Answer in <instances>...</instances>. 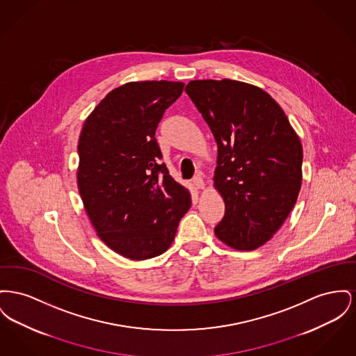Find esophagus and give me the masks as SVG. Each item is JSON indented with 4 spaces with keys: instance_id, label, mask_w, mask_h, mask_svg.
I'll return each mask as SVG.
<instances>
[{
    "instance_id": "esophagus-1",
    "label": "esophagus",
    "mask_w": 356,
    "mask_h": 356,
    "mask_svg": "<svg viewBox=\"0 0 356 356\" xmlns=\"http://www.w3.org/2000/svg\"><path fill=\"white\" fill-rule=\"evenodd\" d=\"M192 184L196 189H204L206 184H204V180L200 177V176H196L193 180H192Z\"/></svg>"
}]
</instances>
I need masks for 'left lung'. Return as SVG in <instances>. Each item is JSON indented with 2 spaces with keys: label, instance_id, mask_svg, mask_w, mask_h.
<instances>
[{
  "label": "left lung",
  "instance_id": "left-lung-1",
  "mask_svg": "<svg viewBox=\"0 0 356 356\" xmlns=\"http://www.w3.org/2000/svg\"><path fill=\"white\" fill-rule=\"evenodd\" d=\"M186 91L218 144L212 180L226 212L213 232L234 250H255L296 204L302 180L300 137L261 87L203 79L191 81Z\"/></svg>",
  "mask_w": 356,
  "mask_h": 356
}]
</instances>
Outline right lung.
Masks as SVG:
<instances>
[{
	"label": "right lung",
	"instance_id": "right-lung-1",
	"mask_svg": "<svg viewBox=\"0 0 356 356\" xmlns=\"http://www.w3.org/2000/svg\"><path fill=\"white\" fill-rule=\"evenodd\" d=\"M183 82H129L111 90L84 121L76 183L101 241L117 254L144 261L172 245L191 207L188 189L175 181L154 138Z\"/></svg>",
	"mask_w": 356,
	"mask_h": 356
}]
</instances>
